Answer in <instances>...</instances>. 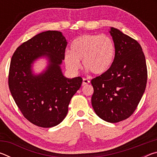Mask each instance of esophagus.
Returning a JSON list of instances; mask_svg holds the SVG:
<instances>
[{
    "label": "esophagus",
    "mask_w": 157,
    "mask_h": 157,
    "mask_svg": "<svg viewBox=\"0 0 157 157\" xmlns=\"http://www.w3.org/2000/svg\"><path fill=\"white\" fill-rule=\"evenodd\" d=\"M90 83V81L89 80V79H85V78H84L83 79V82H82V86H85V85H86V84H89Z\"/></svg>",
    "instance_id": "obj_1"
}]
</instances>
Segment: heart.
Instances as JSON below:
<instances>
[{"label":"heart","mask_w":157,"mask_h":157,"mask_svg":"<svg viewBox=\"0 0 157 157\" xmlns=\"http://www.w3.org/2000/svg\"><path fill=\"white\" fill-rule=\"evenodd\" d=\"M115 46L112 39L105 34H84L71 45V52H66L64 63L71 72L76 73L80 68L79 61L88 71L95 75L105 73L113 62Z\"/></svg>","instance_id":"b5f03b06"}]
</instances>
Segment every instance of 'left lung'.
<instances>
[{
  "label": "left lung",
  "instance_id": "left-lung-1",
  "mask_svg": "<svg viewBox=\"0 0 157 157\" xmlns=\"http://www.w3.org/2000/svg\"><path fill=\"white\" fill-rule=\"evenodd\" d=\"M115 46L110 68L91 80V104L95 113L109 123H118L136 110L144 94L147 71L140 45L118 29L109 31Z\"/></svg>",
  "mask_w": 157,
  "mask_h": 157
}]
</instances>
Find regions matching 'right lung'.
Wrapping results in <instances>:
<instances>
[{
	"label": "right lung",
	"mask_w": 157,
	"mask_h": 157,
	"mask_svg": "<svg viewBox=\"0 0 157 157\" xmlns=\"http://www.w3.org/2000/svg\"><path fill=\"white\" fill-rule=\"evenodd\" d=\"M67 41L59 31L36 34L18 46L10 62L8 84L16 104L23 116L36 126L52 127L67 115L71 98L80 88L82 78L63 76L61 64ZM48 59L47 68L33 73L32 65L39 58Z\"/></svg>",
	"instance_id": "add662e5"
}]
</instances>
